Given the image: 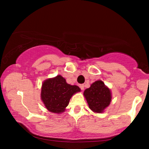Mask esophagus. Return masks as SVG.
Instances as JSON below:
<instances>
[{
	"label": "esophagus",
	"mask_w": 149,
	"mask_h": 149,
	"mask_svg": "<svg viewBox=\"0 0 149 149\" xmlns=\"http://www.w3.org/2000/svg\"><path fill=\"white\" fill-rule=\"evenodd\" d=\"M79 87H80V89H81L82 91L84 90V84H81V85H79Z\"/></svg>",
	"instance_id": "34e87169"
}]
</instances>
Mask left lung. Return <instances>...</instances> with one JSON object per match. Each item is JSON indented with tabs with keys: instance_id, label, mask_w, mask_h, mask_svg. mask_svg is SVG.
<instances>
[{
	"instance_id": "1",
	"label": "left lung",
	"mask_w": 149,
	"mask_h": 149,
	"mask_svg": "<svg viewBox=\"0 0 149 149\" xmlns=\"http://www.w3.org/2000/svg\"><path fill=\"white\" fill-rule=\"evenodd\" d=\"M84 96L90 109L101 113L110 103L112 97L110 89L102 81H97L84 91Z\"/></svg>"
}]
</instances>
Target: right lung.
Returning <instances> with one entry per match:
<instances>
[{"mask_svg":"<svg viewBox=\"0 0 149 149\" xmlns=\"http://www.w3.org/2000/svg\"><path fill=\"white\" fill-rule=\"evenodd\" d=\"M79 91V87L68 84L64 77L57 75L43 82L41 99L50 112L59 114L65 110L72 96Z\"/></svg>","mask_w":149,"mask_h":149,"instance_id":"1","label":"right lung"}]
</instances>
